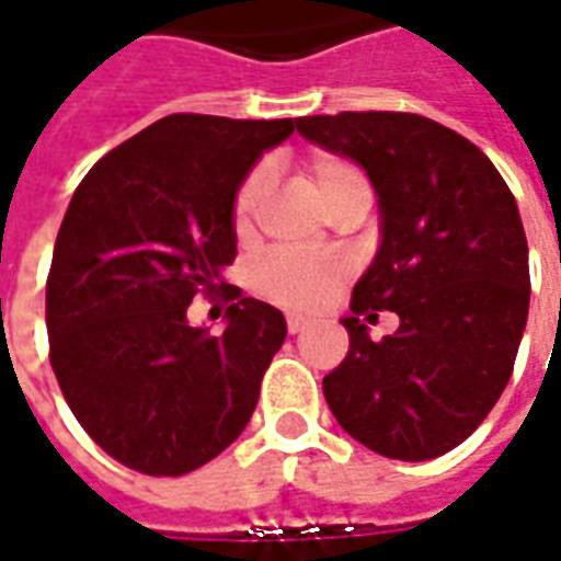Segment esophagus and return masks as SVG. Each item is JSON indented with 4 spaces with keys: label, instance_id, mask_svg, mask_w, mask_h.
<instances>
[{
    "label": "esophagus",
    "instance_id": "34e87169",
    "mask_svg": "<svg viewBox=\"0 0 561 561\" xmlns=\"http://www.w3.org/2000/svg\"><path fill=\"white\" fill-rule=\"evenodd\" d=\"M285 328H288V333H304L306 328H309V321H306V318H288V321H285Z\"/></svg>",
    "mask_w": 561,
    "mask_h": 561
}]
</instances>
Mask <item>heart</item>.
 <instances>
[{"instance_id":"b5f03b06","label":"heart","mask_w":561,"mask_h":561,"mask_svg":"<svg viewBox=\"0 0 561 561\" xmlns=\"http://www.w3.org/2000/svg\"><path fill=\"white\" fill-rule=\"evenodd\" d=\"M309 195L328 216L342 209L348 201H373V185L360 164L336 152H312L300 164ZM267 173L255 168L245 173L231 197V231L240 243H249L257 231L261 207L267 197ZM352 276V267L342 257H300L267 255L252 267V291L267 304L288 312H312L324 306Z\"/></svg>"}]
</instances>
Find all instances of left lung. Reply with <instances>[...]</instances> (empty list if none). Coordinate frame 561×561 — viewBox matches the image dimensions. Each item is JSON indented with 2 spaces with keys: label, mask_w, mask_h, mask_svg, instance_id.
<instances>
[{
  "label": "left lung",
  "mask_w": 561,
  "mask_h": 561,
  "mask_svg": "<svg viewBox=\"0 0 561 561\" xmlns=\"http://www.w3.org/2000/svg\"><path fill=\"white\" fill-rule=\"evenodd\" d=\"M297 131L364 164L381 207V249L354 285L348 354L324 376V400L381 457H442L481 426L514 373L529 316L517 201L469 138L421 114L300 116ZM385 308L401 330L373 343L359 316Z\"/></svg>",
  "instance_id": "left-lung-1"
}]
</instances>
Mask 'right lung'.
Masks as SVG:
<instances>
[{
	"label": "right lung",
	"instance_id": "right-lung-1",
	"mask_svg": "<svg viewBox=\"0 0 561 561\" xmlns=\"http://www.w3.org/2000/svg\"><path fill=\"white\" fill-rule=\"evenodd\" d=\"M294 119L171 114L80 180L47 273L50 366L107 457L180 478L243 433L285 342L279 309L221 279L237 257L231 197ZM197 293L225 296L221 337L192 329Z\"/></svg>",
	"mask_w": 561,
	"mask_h": 561
}]
</instances>
